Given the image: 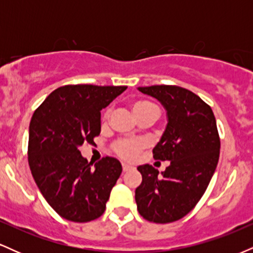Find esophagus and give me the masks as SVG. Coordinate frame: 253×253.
Returning <instances> with one entry per match:
<instances>
[{
	"label": "esophagus",
	"instance_id": "34e87169",
	"mask_svg": "<svg viewBox=\"0 0 253 253\" xmlns=\"http://www.w3.org/2000/svg\"><path fill=\"white\" fill-rule=\"evenodd\" d=\"M123 170H124V172H127V171L133 170V167H130V165H128V164H123Z\"/></svg>",
	"mask_w": 253,
	"mask_h": 253
}]
</instances>
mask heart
<instances>
[{
    "mask_svg": "<svg viewBox=\"0 0 253 253\" xmlns=\"http://www.w3.org/2000/svg\"><path fill=\"white\" fill-rule=\"evenodd\" d=\"M132 110L139 121L146 120H155L158 117L159 109L155 103L149 100H135L132 103ZM110 117V109H107L103 113L102 125H107ZM145 149V143L139 139H120L113 144V151H114L120 158L125 161L132 162L138 157L139 153Z\"/></svg>",
    "mask_w": 253,
    "mask_h": 253,
    "instance_id": "1",
    "label": "heart"
}]
</instances>
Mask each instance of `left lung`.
<instances>
[{"label":"left lung","mask_w":253,"mask_h":253,"mask_svg":"<svg viewBox=\"0 0 253 253\" xmlns=\"http://www.w3.org/2000/svg\"><path fill=\"white\" fill-rule=\"evenodd\" d=\"M138 89L167 109V128L153 149V158L170 165L162 175L150 164L138 167L143 181L135 189L136 207L147 221L173 222L195 207L216 169L220 138L215 117L205 101L181 86Z\"/></svg>","instance_id":"1"}]
</instances>
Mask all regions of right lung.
<instances>
[{"instance_id": "add662e5", "label": "right lung", "mask_w": 253, "mask_h": 253, "mask_svg": "<svg viewBox=\"0 0 253 253\" xmlns=\"http://www.w3.org/2000/svg\"><path fill=\"white\" fill-rule=\"evenodd\" d=\"M127 86L76 84L52 91L30 124L28 164L48 205L64 219L88 222L104 213L121 175L118 159L104 157L92 168L81 155L101 132V109Z\"/></svg>"}]
</instances>
